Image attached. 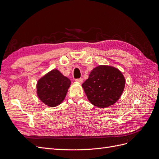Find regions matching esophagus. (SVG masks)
Returning <instances> with one entry per match:
<instances>
[{"label": "esophagus", "mask_w": 159, "mask_h": 159, "mask_svg": "<svg viewBox=\"0 0 159 159\" xmlns=\"http://www.w3.org/2000/svg\"><path fill=\"white\" fill-rule=\"evenodd\" d=\"M76 82H78L79 84H82L83 82V79L82 78H80V79H77L75 80Z\"/></svg>", "instance_id": "esophagus-1"}]
</instances>
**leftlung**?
<instances>
[{"label":"left lung","mask_w":159,"mask_h":159,"mask_svg":"<svg viewBox=\"0 0 159 159\" xmlns=\"http://www.w3.org/2000/svg\"><path fill=\"white\" fill-rule=\"evenodd\" d=\"M125 85L122 72L111 66L100 65L93 68L82 88L94 106L105 108L116 103Z\"/></svg>","instance_id":"obj_1"}]
</instances>
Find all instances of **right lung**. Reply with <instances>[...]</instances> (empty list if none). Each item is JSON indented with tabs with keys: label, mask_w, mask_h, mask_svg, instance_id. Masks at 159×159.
<instances>
[{
	"label": "right lung",
	"mask_w": 159,
	"mask_h": 159,
	"mask_svg": "<svg viewBox=\"0 0 159 159\" xmlns=\"http://www.w3.org/2000/svg\"><path fill=\"white\" fill-rule=\"evenodd\" d=\"M70 85L69 78L54 69L38 80L37 95L48 106L56 107L64 100Z\"/></svg>",
	"instance_id": "1"
}]
</instances>
